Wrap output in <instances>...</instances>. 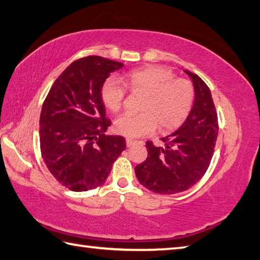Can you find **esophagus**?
<instances>
[{
    "label": "esophagus",
    "mask_w": 260,
    "mask_h": 260,
    "mask_svg": "<svg viewBox=\"0 0 260 260\" xmlns=\"http://www.w3.org/2000/svg\"><path fill=\"white\" fill-rule=\"evenodd\" d=\"M135 143H136V141H133V140H131V139H126V145H127V147L133 146Z\"/></svg>",
    "instance_id": "34e87169"
}]
</instances>
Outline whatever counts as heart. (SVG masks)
<instances>
[{
  "label": "heart",
  "mask_w": 260,
  "mask_h": 260,
  "mask_svg": "<svg viewBox=\"0 0 260 260\" xmlns=\"http://www.w3.org/2000/svg\"><path fill=\"white\" fill-rule=\"evenodd\" d=\"M124 84L132 91L145 95L142 99L141 114H124L115 120L114 128L118 134L137 139L153 133L173 129L190 113L194 88L184 78H176L172 70L163 66H148L132 70L124 76ZM125 88L115 77H109L101 87V99L109 112L120 109L125 98Z\"/></svg>",
  "instance_id": "obj_1"
}]
</instances>
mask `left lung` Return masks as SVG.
Instances as JSON below:
<instances>
[{"label":"left lung","instance_id":"left-lung-1","mask_svg":"<svg viewBox=\"0 0 260 260\" xmlns=\"http://www.w3.org/2000/svg\"><path fill=\"white\" fill-rule=\"evenodd\" d=\"M184 73L194 87L191 112L178 129L162 137V146L146 142L147 157L135 167L140 183L158 194H174L194 185L207 172L218 137L211 91L198 75Z\"/></svg>","mask_w":260,"mask_h":260}]
</instances>
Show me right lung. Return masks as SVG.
Masks as SVG:
<instances>
[{
    "mask_svg": "<svg viewBox=\"0 0 260 260\" xmlns=\"http://www.w3.org/2000/svg\"><path fill=\"white\" fill-rule=\"evenodd\" d=\"M123 63L89 56L64 69L42 105L40 148L48 170L75 192L105 183L113 163L126 148L123 136L105 135L110 126L101 87Z\"/></svg>",
    "mask_w": 260,
    "mask_h": 260,
    "instance_id": "add662e5",
    "label": "right lung"
}]
</instances>
